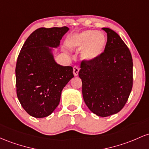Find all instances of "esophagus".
<instances>
[{"label":"esophagus","mask_w":149,"mask_h":149,"mask_svg":"<svg viewBox=\"0 0 149 149\" xmlns=\"http://www.w3.org/2000/svg\"><path fill=\"white\" fill-rule=\"evenodd\" d=\"M79 68L78 66H74L73 67V74H74V76H77L78 75V72H79Z\"/></svg>","instance_id":"obj_1"}]
</instances>
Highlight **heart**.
<instances>
[{"label":"heart","instance_id":"obj_1","mask_svg":"<svg viewBox=\"0 0 149 149\" xmlns=\"http://www.w3.org/2000/svg\"><path fill=\"white\" fill-rule=\"evenodd\" d=\"M72 47L84 48L83 58L90 60L99 56L103 52L106 45V38L101 32L94 31H85L76 35L70 43Z\"/></svg>","mask_w":149,"mask_h":149}]
</instances>
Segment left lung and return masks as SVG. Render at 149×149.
Instances as JSON below:
<instances>
[{"mask_svg":"<svg viewBox=\"0 0 149 149\" xmlns=\"http://www.w3.org/2000/svg\"><path fill=\"white\" fill-rule=\"evenodd\" d=\"M103 30L108 36L104 51L93 59L83 60L79 76L90 111L108 117L121 111L127 101L133 85V62L119 35L109 28Z\"/></svg>","mask_w":149,"mask_h":149,"instance_id":"1","label":"left lung"}]
</instances>
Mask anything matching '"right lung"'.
<instances>
[{"mask_svg":"<svg viewBox=\"0 0 149 149\" xmlns=\"http://www.w3.org/2000/svg\"><path fill=\"white\" fill-rule=\"evenodd\" d=\"M69 28L41 27L26 38L17 60L16 91L24 111L34 118L47 117L58 106L61 92L74 77L70 66L57 64L51 49Z\"/></svg>","mask_w":149,"mask_h":149,"instance_id":"obj_1","label":"right lung"}]
</instances>
